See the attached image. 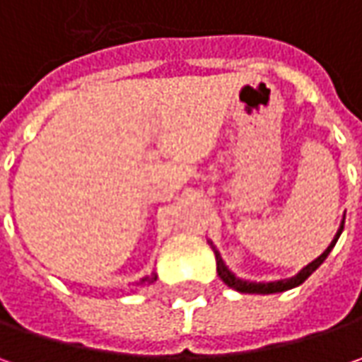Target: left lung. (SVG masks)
Returning a JSON list of instances; mask_svg holds the SVG:
<instances>
[{"mask_svg":"<svg viewBox=\"0 0 362 362\" xmlns=\"http://www.w3.org/2000/svg\"><path fill=\"white\" fill-rule=\"evenodd\" d=\"M342 228H344V217H342L341 221V228L337 231V235H334V240L330 242L327 250L320 254V256L313 259L308 266H304L302 270L296 274V276H292V278H282V280H274V282H252V280H243L240 276H235L233 272L226 266V262H223V257L219 254V250H217L216 245L211 240H207V243L211 245V250H214V254H216V262H217V276L226 282V284L233 288V290H238V292H242V294H278V292H286V290H292V288H296L300 286L310 274H313L316 268H320V264L325 262L328 257V254L332 252V247H334V243L339 242V238H341Z\"/></svg>","mask_w":362,"mask_h":362,"instance_id":"8db88e82","label":"left lung"}]
</instances>
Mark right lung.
<instances>
[{
  "mask_svg": "<svg viewBox=\"0 0 362 362\" xmlns=\"http://www.w3.org/2000/svg\"><path fill=\"white\" fill-rule=\"evenodd\" d=\"M155 280H157V274H155V272H151V276H145V278H141L139 282H134L132 286H136V288H145V286L153 284Z\"/></svg>",
  "mask_w": 362,
  "mask_h": 362,
  "instance_id": "right-lung-1",
  "label": "right lung"
}]
</instances>
